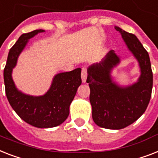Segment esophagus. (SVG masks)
I'll return each instance as SVG.
<instances>
[{"mask_svg":"<svg viewBox=\"0 0 158 158\" xmlns=\"http://www.w3.org/2000/svg\"><path fill=\"white\" fill-rule=\"evenodd\" d=\"M87 77V69L86 67H83L81 69V80L82 82H85L86 81Z\"/></svg>","mask_w":158,"mask_h":158,"instance_id":"obj_1","label":"esophagus"}]
</instances>
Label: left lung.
I'll return each instance as SVG.
<instances>
[{
  "instance_id": "obj_1",
  "label": "left lung",
  "mask_w": 158,
  "mask_h": 158,
  "mask_svg": "<svg viewBox=\"0 0 158 158\" xmlns=\"http://www.w3.org/2000/svg\"><path fill=\"white\" fill-rule=\"evenodd\" d=\"M129 50L138 59L141 69L139 81L131 86L121 88L113 82L110 71L119 63L113 50L103 61L89 67L86 82L89 83V102L95 124L103 128L119 130L135 122L146 110L152 89V72L148 53L134 34L118 27Z\"/></svg>"
}]
</instances>
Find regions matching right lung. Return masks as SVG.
Returning <instances> with one entry per match:
<instances>
[{
  "label": "right lung",
  "mask_w": 158,
  "mask_h": 158,
  "mask_svg": "<svg viewBox=\"0 0 158 158\" xmlns=\"http://www.w3.org/2000/svg\"><path fill=\"white\" fill-rule=\"evenodd\" d=\"M41 31H44L40 29L23 34L10 50L4 69V81L9 103L20 118L33 127L50 128L60 125L69 117L70 103L81 84V69L59 73L43 96H29L18 91L11 77L12 69L28 39Z\"/></svg>",
  "instance_id": "1"
}]
</instances>
